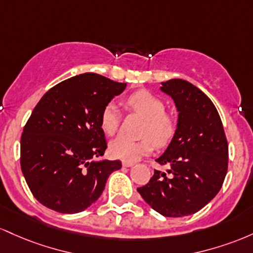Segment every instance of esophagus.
Listing matches in <instances>:
<instances>
[{
  "instance_id": "1",
  "label": "esophagus",
  "mask_w": 253,
  "mask_h": 253,
  "mask_svg": "<svg viewBox=\"0 0 253 253\" xmlns=\"http://www.w3.org/2000/svg\"><path fill=\"white\" fill-rule=\"evenodd\" d=\"M123 166L124 167H131V166H134V163H127V161H124Z\"/></svg>"
}]
</instances>
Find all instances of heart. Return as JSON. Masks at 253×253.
<instances>
[{"label": "heart", "instance_id": "1", "mask_svg": "<svg viewBox=\"0 0 253 253\" xmlns=\"http://www.w3.org/2000/svg\"><path fill=\"white\" fill-rule=\"evenodd\" d=\"M126 107L144 119L142 124V140L131 141L124 137H117L110 143L109 150L113 158L119 160L134 163L143 155L149 154L153 150V142L159 147H163L172 140L177 130L174 118L165 113L163 100L147 90H140L126 99ZM121 111L115 103H109L100 115V126L106 135L116 134Z\"/></svg>", "mask_w": 253, "mask_h": 253}]
</instances>
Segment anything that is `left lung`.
Listing matches in <instances>:
<instances>
[{
	"label": "left lung",
	"instance_id": "left-lung-1",
	"mask_svg": "<svg viewBox=\"0 0 253 253\" xmlns=\"http://www.w3.org/2000/svg\"><path fill=\"white\" fill-rule=\"evenodd\" d=\"M177 107V130L148 184L137 188L147 204L167 217L191 215L206 207L225 180L228 144L216 107L200 88L181 79L161 82Z\"/></svg>",
	"mask_w": 253,
	"mask_h": 253
}]
</instances>
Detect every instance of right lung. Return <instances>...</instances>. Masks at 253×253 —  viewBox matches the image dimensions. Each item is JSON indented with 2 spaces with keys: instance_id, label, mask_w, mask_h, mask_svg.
<instances>
[{
  "instance_id": "add662e5",
  "label": "right lung",
  "mask_w": 253,
  "mask_h": 253,
  "mask_svg": "<svg viewBox=\"0 0 253 253\" xmlns=\"http://www.w3.org/2000/svg\"><path fill=\"white\" fill-rule=\"evenodd\" d=\"M126 84L84 73L59 82L37 104L21 136V171L36 200L76 214L100 197L119 160H96L107 148L100 126L105 105Z\"/></svg>"
}]
</instances>
